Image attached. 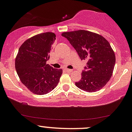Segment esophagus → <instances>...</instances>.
<instances>
[{"label": "esophagus", "mask_w": 132, "mask_h": 132, "mask_svg": "<svg viewBox=\"0 0 132 132\" xmlns=\"http://www.w3.org/2000/svg\"><path fill=\"white\" fill-rule=\"evenodd\" d=\"M65 69L66 71H67V72H72V69H67V68H66V69Z\"/></svg>", "instance_id": "1"}]
</instances>
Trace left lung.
Segmentation results:
<instances>
[{
    "mask_svg": "<svg viewBox=\"0 0 132 132\" xmlns=\"http://www.w3.org/2000/svg\"><path fill=\"white\" fill-rule=\"evenodd\" d=\"M62 36L69 40L82 60L87 61L76 86L89 93L103 88L110 80L115 65V55L110 43L103 36L86 30L63 32Z\"/></svg>",
    "mask_w": 132,
    "mask_h": 132,
    "instance_id": "8db88e82",
    "label": "left lung"
}]
</instances>
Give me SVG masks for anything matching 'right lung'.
<instances>
[{"mask_svg": "<svg viewBox=\"0 0 132 132\" xmlns=\"http://www.w3.org/2000/svg\"><path fill=\"white\" fill-rule=\"evenodd\" d=\"M55 37L53 32H46L29 38L20 46L15 58V70L21 82L35 94H46L53 90L62 74V69L46 63Z\"/></svg>", "mask_w": 132, "mask_h": 132, "instance_id": "add662e5", "label": "right lung"}]
</instances>
